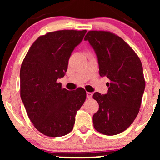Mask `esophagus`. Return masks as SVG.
Here are the masks:
<instances>
[{
    "label": "esophagus",
    "instance_id": "34e87169",
    "mask_svg": "<svg viewBox=\"0 0 160 160\" xmlns=\"http://www.w3.org/2000/svg\"><path fill=\"white\" fill-rule=\"evenodd\" d=\"M87 97L89 98V99H91L92 98V93L89 92H87Z\"/></svg>",
    "mask_w": 160,
    "mask_h": 160
}]
</instances>
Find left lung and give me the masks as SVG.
Listing matches in <instances>:
<instances>
[{"mask_svg": "<svg viewBox=\"0 0 160 160\" xmlns=\"http://www.w3.org/2000/svg\"><path fill=\"white\" fill-rule=\"evenodd\" d=\"M97 54L101 77L110 80L106 95L94 93L99 104L94 128L106 135L121 133L131 125L141 107L145 89L141 60L132 48L113 32L90 30L84 37Z\"/></svg>", "mask_w": 160, "mask_h": 160, "instance_id": "8db88e82", "label": "left lung"}]
</instances>
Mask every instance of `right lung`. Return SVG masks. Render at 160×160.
Returning <instances> with one entry per match:
<instances>
[{"mask_svg":"<svg viewBox=\"0 0 160 160\" xmlns=\"http://www.w3.org/2000/svg\"><path fill=\"white\" fill-rule=\"evenodd\" d=\"M86 32L62 30L39 36L21 65V99L33 126L47 136L68 134L76 111L86 100L84 89L69 91L58 82L65 76L72 52Z\"/></svg>","mask_w":160,"mask_h":160,"instance_id":"obj_1","label":"right lung"}]
</instances>
